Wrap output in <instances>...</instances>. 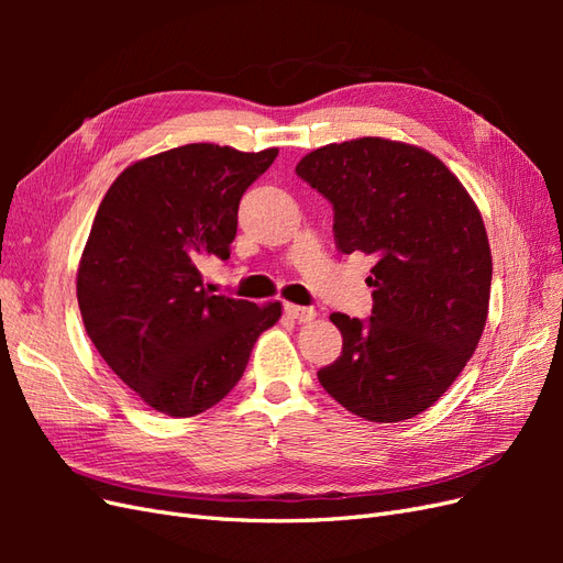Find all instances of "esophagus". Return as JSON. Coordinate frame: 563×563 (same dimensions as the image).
Segmentation results:
<instances>
[{
    "mask_svg": "<svg viewBox=\"0 0 563 563\" xmlns=\"http://www.w3.org/2000/svg\"><path fill=\"white\" fill-rule=\"evenodd\" d=\"M284 310H286L288 317L300 321V323H308V321L317 319V310H314V308H300V305H286Z\"/></svg>",
    "mask_w": 563,
    "mask_h": 563,
    "instance_id": "1",
    "label": "esophagus"
}]
</instances>
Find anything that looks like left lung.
Masks as SVG:
<instances>
[{"mask_svg":"<svg viewBox=\"0 0 563 563\" xmlns=\"http://www.w3.org/2000/svg\"><path fill=\"white\" fill-rule=\"evenodd\" d=\"M296 174L333 207L338 251L376 258L371 317L331 314L343 352L317 371L321 387L371 422L422 413L486 327L493 263L479 211L434 155L385 139L319 147Z\"/></svg>","mask_w":563,"mask_h":563,"instance_id":"left-lung-1","label":"left lung"}]
</instances>
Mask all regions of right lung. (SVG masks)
Returning a JSON list of instances; mask_svg holds the SVG:
<instances>
[{
	"label": "right lung",
	"instance_id": "1",
	"mask_svg": "<svg viewBox=\"0 0 563 563\" xmlns=\"http://www.w3.org/2000/svg\"><path fill=\"white\" fill-rule=\"evenodd\" d=\"M279 150L211 143L131 164L93 218L77 272L84 327L106 364L155 411L190 418L240 383L282 305L213 296L209 258H230L236 211Z\"/></svg>",
	"mask_w": 563,
	"mask_h": 563
}]
</instances>
